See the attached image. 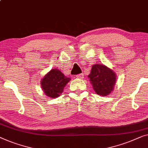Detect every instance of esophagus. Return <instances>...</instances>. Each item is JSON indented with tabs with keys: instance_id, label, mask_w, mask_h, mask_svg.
Returning <instances> with one entry per match:
<instances>
[{
	"instance_id": "34e87169",
	"label": "esophagus",
	"mask_w": 148,
	"mask_h": 148,
	"mask_svg": "<svg viewBox=\"0 0 148 148\" xmlns=\"http://www.w3.org/2000/svg\"><path fill=\"white\" fill-rule=\"evenodd\" d=\"M76 78H80V79H82L84 78V74H79L78 75H76Z\"/></svg>"
}]
</instances>
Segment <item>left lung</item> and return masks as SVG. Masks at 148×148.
I'll use <instances>...</instances> for the list:
<instances>
[{"label": "left lung", "instance_id": "obj_1", "mask_svg": "<svg viewBox=\"0 0 148 148\" xmlns=\"http://www.w3.org/2000/svg\"><path fill=\"white\" fill-rule=\"evenodd\" d=\"M88 78L97 95L105 97L113 90L116 82V74L103 64L93 65Z\"/></svg>", "mask_w": 148, "mask_h": 148}]
</instances>
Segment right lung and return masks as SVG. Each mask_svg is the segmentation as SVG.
<instances>
[{
	"label": "right lung",
	"instance_id": "obj_1",
	"mask_svg": "<svg viewBox=\"0 0 148 148\" xmlns=\"http://www.w3.org/2000/svg\"><path fill=\"white\" fill-rule=\"evenodd\" d=\"M70 80L60 70L53 68L41 79V88L45 95L54 99L62 94L64 87Z\"/></svg>",
	"mask_w": 148,
	"mask_h": 148
}]
</instances>
